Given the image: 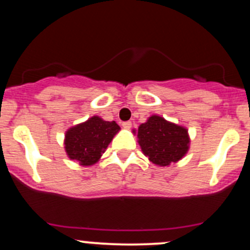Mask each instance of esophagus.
I'll list each match as a JSON object with an SVG mask.
<instances>
[{
  "instance_id": "1",
  "label": "esophagus",
  "mask_w": 250,
  "mask_h": 250,
  "mask_svg": "<svg viewBox=\"0 0 250 250\" xmlns=\"http://www.w3.org/2000/svg\"><path fill=\"white\" fill-rule=\"evenodd\" d=\"M122 125H123V128H125V129H130L131 128V122L130 121H125V122L122 123Z\"/></svg>"
}]
</instances>
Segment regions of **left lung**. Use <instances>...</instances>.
<instances>
[{"label":"left lung","mask_w":250,"mask_h":250,"mask_svg":"<svg viewBox=\"0 0 250 250\" xmlns=\"http://www.w3.org/2000/svg\"><path fill=\"white\" fill-rule=\"evenodd\" d=\"M137 137L146 156L155 165L163 167L177 162L188 150L187 129L156 115L140 125Z\"/></svg>","instance_id":"left-lung-1"}]
</instances>
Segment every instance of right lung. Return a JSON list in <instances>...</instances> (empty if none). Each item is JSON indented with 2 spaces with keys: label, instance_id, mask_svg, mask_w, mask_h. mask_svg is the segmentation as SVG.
<instances>
[{
  "label": "right lung",
  "instance_id": "obj_1",
  "mask_svg": "<svg viewBox=\"0 0 250 250\" xmlns=\"http://www.w3.org/2000/svg\"><path fill=\"white\" fill-rule=\"evenodd\" d=\"M120 130L115 121H103L94 116L87 122L70 128L65 134L64 148L68 156L82 166H90L99 161L104 149Z\"/></svg>",
  "mask_w": 250,
  "mask_h": 250
}]
</instances>
